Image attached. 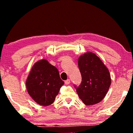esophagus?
<instances>
[{"label": "esophagus", "instance_id": "obj_1", "mask_svg": "<svg viewBox=\"0 0 133 133\" xmlns=\"http://www.w3.org/2000/svg\"><path fill=\"white\" fill-rule=\"evenodd\" d=\"M64 83H65V84L67 85V84H70V79H67V80L64 81Z\"/></svg>", "mask_w": 133, "mask_h": 133}]
</instances>
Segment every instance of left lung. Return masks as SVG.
I'll use <instances>...</instances> for the list:
<instances>
[{"label": "left lung", "instance_id": "8db88e82", "mask_svg": "<svg viewBox=\"0 0 133 133\" xmlns=\"http://www.w3.org/2000/svg\"><path fill=\"white\" fill-rule=\"evenodd\" d=\"M78 65L82 81L78 86H74L79 98L87 105L100 102L111 84L109 70L100 58L91 52L81 56Z\"/></svg>", "mask_w": 133, "mask_h": 133}]
</instances>
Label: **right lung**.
<instances>
[{
	"label": "right lung",
	"instance_id": "obj_1",
	"mask_svg": "<svg viewBox=\"0 0 133 133\" xmlns=\"http://www.w3.org/2000/svg\"><path fill=\"white\" fill-rule=\"evenodd\" d=\"M63 84L57 68L44 59L34 64L26 81L29 95L43 106L52 104Z\"/></svg>",
	"mask_w": 133,
	"mask_h": 133
}]
</instances>
